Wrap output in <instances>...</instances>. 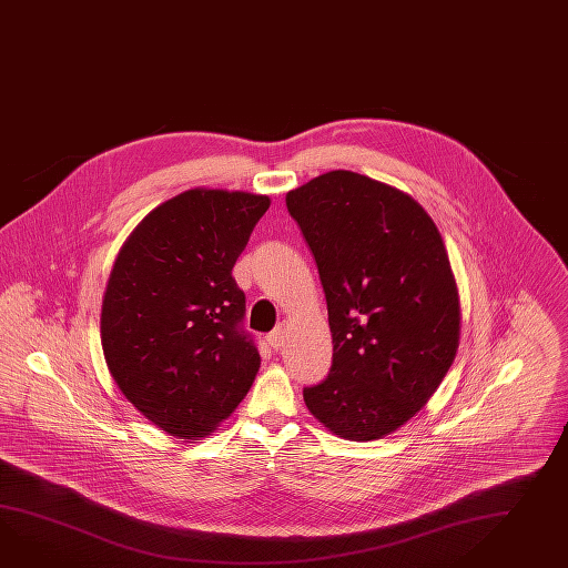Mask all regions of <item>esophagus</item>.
Returning <instances> with one entry per match:
<instances>
[{
  "label": "esophagus",
  "instance_id": "esophagus-1",
  "mask_svg": "<svg viewBox=\"0 0 568 568\" xmlns=\"http://www.w3.org/2000/svg\"><path fill=\"white\" fill-rule=\"evenodd\" d=\"M266 343H268L271 348L281 351V348L285 346V328H283V326H277L273 333L266 334Z\"/></svg>",
  "mask_w": 568,
  "mask_h": 568
}]
</instances>
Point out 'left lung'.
Segmentation results:
<instances>
[{
  "label": "left lung",
  "mask_w": 568,
  "mask_h": 568,
  "mask_svg": "<svg viewBox=\"0 0 568 568\" xmlns=\"http://www.w3.org/2000/svg\"><path fill=\"white\" fill-rule=\"evenodd\" d=\"M328 305L333 367L307 410L348 442L382 439L429 402L459 345L442 234L410 194L333 170L285 196Z\"/></svg>",
  "instance_id": "8db88e82"
}]
</instances>
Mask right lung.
Segmentation results:
<instances>
[{
  "instance_id": "obj_1",
  "label": "right lung",
  "mask_w": 568,
  "mask_h": 568,
  "mask_svg": "<svg viewBox=\"0 0 568 568\" xmlns=\"http://www.w3.org/2000/svg\"><path fill=\"white\" fill-rule=\"evenodd\" d=\"M266 194L193 189L145 215L112 264L100 338L112 379L155 427L205 437L261 367L232 277Z\"/></svg>"
}]
</instances>
